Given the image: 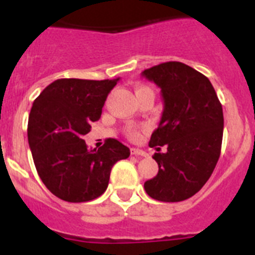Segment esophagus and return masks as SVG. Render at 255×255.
<instances>
[{
    "mask_svg": "<svg viewBox=\"0 0 255 255\" xmlns=\"http://www.w3.org/2000/svg\"><path fill=\"white\" fill-rule=\"evenodd\" d=\"M130 152H131V154H134V155H140V157H147V153L144 152L143 149H138V148H131V149H130Z\"/></svg>",
    "mask_w": 255,
    "mask_h": 255,
    "instance_id": "34e87169",
    "label": "esophagus"
}]
</instances>
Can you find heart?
<instances>
[{"label": "heart", "mask_w": 255, "mask_h": 255, "mask_svg": "<svg viewBox=\"0 0 255 255\" xmlns=\"http://www.w3.org/2000/svg\"><path fill=\"white\" fill-rule=\"evenodd\" d=\"M141 88H145V87H139L138 89H141ZM136 89V91H138ZM125 135L128 136L129 139H138L140 136V130L138 128H135V126H128L125 129Z\"/></svg>", "instance_id": "obj_1"}]
</instances>
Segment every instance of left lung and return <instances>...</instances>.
Returning a JSON list of instances; mask_svg holds the SVG:
<instances>
[{
  "label": "left lung",
  "instance_id": "8db88e82",
  "mask_svg": "<svg viewBox=\"0 0 255 255\" xmlns=\"http://www.w3.org/2000/svg\"><path fill=\"white\" fill-rule=\"evenodd\" d=\"M141 75L161 88L163 112L153 131L150 148L158 173L144 182L150 198L181 202L203 188L221 154L224 135L222 105L209 79L188 65L168 61Z\"/></svg>",
  "mask_w": 255,
  "mask_h": 255
}]
</instances>
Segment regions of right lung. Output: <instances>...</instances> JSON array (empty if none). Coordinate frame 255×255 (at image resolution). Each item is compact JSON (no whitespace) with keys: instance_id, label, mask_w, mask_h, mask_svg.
<instances>
[{"instance_id":"right-lung-1","label":"right lung","mask_w":255,"mask_h":255,"mask_svg":"<svg viewBox=\"0 0 255 255\" xmlns=\"http://www.w3.org/2000/svg\"><path fill=\"white\" fill-rule=\"evenodd\" d=\"M120 78L107 80L58 79L35 98L29 114L28 141L40 180L52 194L70 203L101 197L117 161L130 149L106 139L88 149L85 134L100 120L108 93Z\"/></svg>"}]
</instances>
